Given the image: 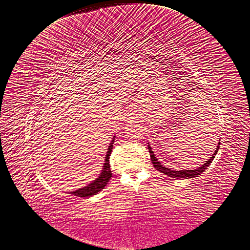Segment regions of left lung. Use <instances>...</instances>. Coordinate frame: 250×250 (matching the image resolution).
I'll return each mask as SVG.
<instances>
[{
  "label": "left lung",
  "mask_w": 250,
  "mask_h": 250,
  "mask_svg": "<svg viewBox=\"0 0 250 250\" xmlns=\"http://www.w3.org/2000/svg\"><path fill=\"white\" fill-rule=\"evenodd\" d=\"M148 144V150H149V155H150V159H151V162L154 164V167L157 169L158 171L164 173L165 175H168L169 178H176V179H190V178H195V176L200 175L203 173L207 167L212 163V161L214 160L215 156L217 155V152H218L219 149V146H220V140L218 142V146L216 147V150L214 151V154H212V157H210L208 161H206V163L201 165L200 167L196 168V169H192V170H187V169H183V170H175V169H171V168H168L164 165H162V163L158 161L157 157L155 156L154 151H152L149 143Z\"/></svg>",
  "instance_id": "left-lung-1"
}]
</instances>
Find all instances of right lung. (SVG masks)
I'll use <instances>...</instances> for the list:
<instances>
[{"instance_id":"obj_1","label":"right lung","mask_w":250,"mask_h":250,"mask_svg":"<svg viewBox=\"0 0 250 250\" xmlns=\"http://www.w3.org/2000/svg\"><path fill=\"white\" fill-rule=\"evenodd\" d=\"M114 140H115V136H113V138H112V140L110 142V146L107 149L106 157H104V163L103 169L101 170V173L99 174L98 178H96L94 181H92L90 184H88L87 186H85L83 188H80L76 191H71L70 194H74L79 197H90L92 195L98 194L100 191H102L104 188V186L108 184V182L110 181L111 176H112L109 158L111 155L112 148H113Z\"/></svg>"}]
</instances>
